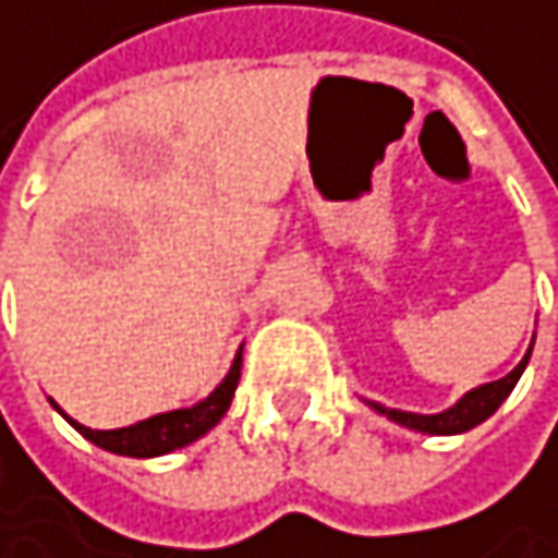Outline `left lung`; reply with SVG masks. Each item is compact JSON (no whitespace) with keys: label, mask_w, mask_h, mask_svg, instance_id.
<instances>
[{"label":"left lung","mask_w":558,"mask_h":558,"mask_svg":"<svg viewBox=\"0 0 558 558\" xmlns=\"http://www.w3.org/2000/svg\"><path fill=\"white\" fill-rule=\"evenodd\" d=\"M526 362H530V352L523 355V362L501 378V381H492V385H482V388L469 390L456 407H449L446 413H433V416H423V413H403V410H390V407H381V403H375L372 400V407L378 410V413H385L388 420L393 423H400V426H410V429H420V433H433V436H452V433H465V429H472V426H478L482 420H488L498 407L504 403V397L513 390L517 385V378L523 375V368H526Z\"/></svg>","instance_id":"obj_1"}]
</instances>
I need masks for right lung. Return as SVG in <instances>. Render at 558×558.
Returning <instances> with one entry per match:
<instances>
[{
  "mask_svg": "<svg viewBox=\"0 0 558 558\" xmlns=\"http://www.w3.org/2000/svg\"><path fill=\"white\" fill-rule=\"evenodd\" d=\"M239 378H242V352L235 355L226 381L213 390L206 400H199L196 407H186V410H170V413H158L151 420H142L135 426H125V429H89L76 420L73 429L83 433L93 446L106 449V452H116V456H132V459H151V456H165L173 452L193 439H199L203 433H209L222 413L229 410L232 403V393L239 388Z\"/></svg>",
  "mask_w": 558,
  "mask_h": 558,
  "instance_id": "1",
  "label": "right lung"
}]
</instances>
